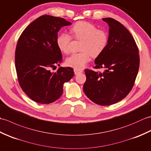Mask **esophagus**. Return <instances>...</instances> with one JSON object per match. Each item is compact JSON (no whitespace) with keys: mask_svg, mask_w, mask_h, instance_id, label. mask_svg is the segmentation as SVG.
Returning <instances> with one entry per match:
<instances>
[{"mask_svg":"<svg viewBox=\"0 0 151 151\" xmlns=\"http://www.w3.org/2000/svg\"><path fill=\"white\" fill-rule=\"evenodd\" d=\"M74 72H75V75H77V74H78V73H82V70H79V69H74Z\"/></svg>","mask_w":151,"mask_h":151,"instance_id":"obj_1","label":"esophagus"}]
</instances>
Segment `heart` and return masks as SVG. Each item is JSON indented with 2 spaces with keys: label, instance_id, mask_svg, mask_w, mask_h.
Wrapping results in <instances>:
<instances>
[{
  "label": "heart",
  "instance_id": "obj_1",
  "mask_svg": "<svg viewBox=\"0 0 151 151\" xmlns=\"http://www.w3.org/2000/svg\"><path fill=\"white\" fill-rule=\"evenodd\" d=\"M71 36L65 33L60 34L56 39L59 50L64 54L70 52L72 38L82 42L81 52L73 54L66 60L67 66L82 69L91 60V56L97 58L105 50L108 43V36L105 31L99 30L94 24L86 21L76 22L70 28Z\"/></svg>",
  "mask_w": 151,
  "mask_h": 151
}]
</instances>
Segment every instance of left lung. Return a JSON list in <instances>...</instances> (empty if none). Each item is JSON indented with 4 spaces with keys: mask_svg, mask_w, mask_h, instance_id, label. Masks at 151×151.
<instances>
[{
    "mask_svg": "<svg viewBox=\"0 0 151 151\" xmlns=\"http://www.w3.org/2000/svg\"><path fill=\"white\" fill-rule=\"evenodd\" d=\"M108 24V45L96 58L95 69L104 68L102 73L86 69L83 89L95 103L108 106L119 102L132 89L139 67V50L130 32L119 22L104 18Z\"/></svg>",
    "mask_w": 151,
    "mask_h": 151,
    "instance_id": "1",
    "label": "left lung"
}]
</instances>
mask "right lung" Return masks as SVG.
Here are the masks:
<instances>
[{
	"instance_id": "1",
	"label": "right lung",
	"mask_w": 151,
	"mask_h": 151,
	"mask_svg": "<svg viewBox=\"0 0 151 151\" xmlns=\"http://www.w3.org/2000/svg\"><path fill=\"white\" fill-rule=\"evenodd\" d=\"M71 24L63 18L40 16L25 28L15 49V63L19 84L28 97L40 104H50L62 95L63 86L74 76L71 67L56 68L62 62L56 45L58 32Z\"/></svg>"
}]
</instances>
